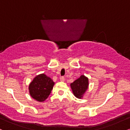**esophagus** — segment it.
<instances>
[{
	"label": "esophagus",
	"instance_id": "esophagus-1",
	"mask_svg": "<svg viewBox=\"0 0 130 130\" xmlns=\"http://www.w3.org/2000/svg\"><path fill=\"white\" fill-rule=\"evenodd\" d=\"M60 80L61 82H64V81H65V78H64L63 77H61Z\"/></svg>",
	"mask_w": 130,
	"mask_h": 130
}]
</instances>
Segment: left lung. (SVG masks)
<instances>
[{
    "label": "left lung",
    "instance_id": "left-lung-1",
    "mask_svg": "<svg viewBox=\"0 0 130 130\" xmlns=\"http://www.w3.org/2000/svg\"><path fill=\"white\" fill-rule=\"evenodd\" d=\"M89 85L88 77L84 75H81L73 83L70 84V87L74 96L79 99H82L89 89Z\"/></svg>",
    "mask_w": 130,
    "mask_h": 130
}]
</instances>
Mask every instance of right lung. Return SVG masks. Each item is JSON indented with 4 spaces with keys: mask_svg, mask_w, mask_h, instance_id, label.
Wrapping results in <instances>:
<instances>
[{
    "mask_svg": "<svg viewBox=\"0 0 130 130\" xmlns=\"http://www.w3.org/2000/svg\"><path fill=\"white\" fill-rule=\"evenodd\" d=\"M54 82L44 73L40 74L34 78L29 86V92L31 97L39 102L47 99L53 90Z\"/></svg>",
    "mask_w": 130,
    "mask_h": 130,
    "instance_id": "right-lung-1",
    "label": "right lung"
}]
</instances>
